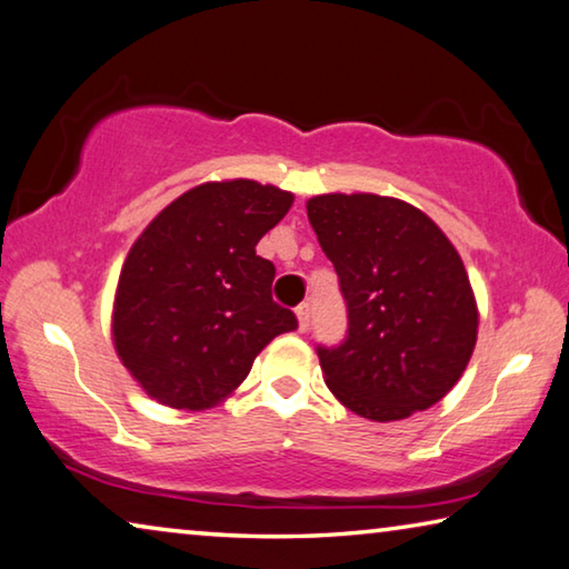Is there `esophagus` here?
<instances>
[{"label":"esophagus","instance_id":"1","mask_svg":"<svg viewBox=\"0 0 569 569\" xmlns=\"http://www.w3.org/2000/svg\"><path fill=\"white\" fill-rule=\"evenodd\" d=\"M297 328H300V333H305V330L310 328V305L308 302H302V305H297Z\"/></svg>","mask_w":569,"mask_h":569}]
</instances>
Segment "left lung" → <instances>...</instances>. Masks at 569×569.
I'll use <instances>...</instances> for the list:
<instances>
[{
    "mask_svg": "<svg viewBox=\"0 0 569 569\" xmlns=\"http://www.w3.org/2000/svg\"><path fill=\"white\" fill-rule=\"evenodd\" d=\"M308 218L348 308L343 343L318 346L328 389L373 422L430 409L458 383L478 336L456 247L430 216L387 196H315Z\"/></svg>",
    "mask_w": 569,
    "mask_h": 569,
    "instance_id": "obj_1",
    "label": "left lung"
}]
</instances>
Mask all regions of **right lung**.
Listing matches in <instances>:
<instances>
[{
	"label": "right lung",
	"instance_id": "obj_1",
	"mask_svg": "<svg viewBox=\"0 0 569 569\" xmlns=\"http://www.w3.org/2000/svg\"><path fill=\"white\" fill-rule=\"evenodd\" d=\"M295 196L254 180L203 182L154 216L129 249L113 297V348L147 395L172 409L216 407L269 340L297 328L272 300L261 236Z\"/></svg>",
	"mask_w": 569,
	"mask_h": 569
}]
</instances>
